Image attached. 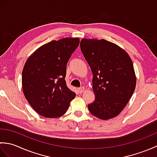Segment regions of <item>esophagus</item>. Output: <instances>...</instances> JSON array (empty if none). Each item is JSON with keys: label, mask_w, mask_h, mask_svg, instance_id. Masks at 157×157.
Wrapping results in <instances>:
<instances>
[{"label": "esophagus", "mask_w": 157, "mask_h": 157, "mask_svg": "<svg viewBox=\"0 0 157 157\" xmlns=\"http://www.w3.org/2000/svg\"><path fill=\"white\" fill-rule=\"evenodd\" d=\"M84 90H85V88H84V87H81V88H78V91H79V92H80V93L84 92Z\"/></svg>", "instance_id": "1"}]
</instances>
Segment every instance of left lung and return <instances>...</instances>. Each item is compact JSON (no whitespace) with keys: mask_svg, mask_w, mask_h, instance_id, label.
<instances>
[{"mask_svg":"<svg viewBox=\"0 0 157 157\" xmlns=\"http://www.w3.org/2000/svg\"><path fill=\"white\" fill-rule=\"evenodd\" d=\"M80 48L93 75L95 101L88 105L90 112L102 120L115 117L136 88L131 58L118 45L104 39L83 38Z\"/></svg>","mask_w":157,"mask_h":157,"instance_id":"obj_1","label":"left lung"}]
</instances>
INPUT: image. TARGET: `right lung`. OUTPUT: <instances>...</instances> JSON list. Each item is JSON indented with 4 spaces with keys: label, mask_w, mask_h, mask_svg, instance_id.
<instances>
[{
    "label": "right lung",
    "mask_w": 157,
    "mask_h": 157,
    "mask_svg": "<svg viewBox=\"0 0 157 157\" xmlns=\"http://www.w3.org/2000/svg\"><path fill=\"white\" fill-rule=\"evenodd\" d=\"M79 44L78 38L52 40L29 56L22 71L23 92L34 111L43 117L64 115L75 97L67 86L66 67Z\"/></svg>",
    "instance_id": "right-lung-1"
}]
</instances>
